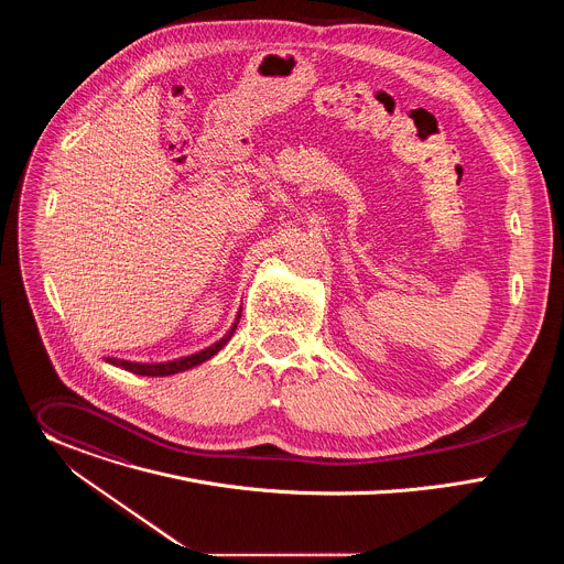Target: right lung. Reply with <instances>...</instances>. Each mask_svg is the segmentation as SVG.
<instances>
[{"label": "right lung", "instance_id": "right-lung-1", "mask_svg": "<svg viewBox=\"0 0 564 564\" xmlns=\"http://www.w3.org/2000/svg\"><path fill=\"white\" fill-rule=\"evenodd\" d=\"M238 318H240V310H238V314H236V321L231 324V328L225 333L223 339H218L216 344H212V346H207L205 350L194 352V355H189V357H181V359L163 361V364H138V361H124V359H116V357H105V361L111 364V366H118V368H122V370H129V372H133V375H142V377H167V375H176V372L189 370V368H194V366H198V364L212 359V357L231 339V335H234V330H236V324H238Z\"/></svg>", "mask_w": 564, "mask_h": 564}]
</instances>
